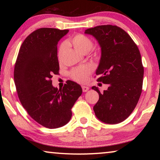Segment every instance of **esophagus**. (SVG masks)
<instances>
[{
	"label": "esophagus",
	"instance_id": "esophagus-1",
	"mask_svg": "<svg viewBox=\"0 0 160 160\" xmlns=\"http://www.w3.org/2000/svg\"><path fill=\"white\" fill-rule=\"evenodd\" d=\"M82 90L84 92H87L89 90V87H87V86H82Z\"/></svg>",
	"mask_w": 160,
	"mask_h": 160
}]
</instances>
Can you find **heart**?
I'll use <instances>...</instances> for the list:
<instances>
[{"label": "heart", "instance_id": "heart-1", "mask_svg": "<svg viewBox=\"0 0 160 160\" xmlns=\"http://www.w3.org/2000/svg\"><path fill=\"white\" fill-rule=\"evenodd\" d=\"M68 42L71 43L77 51L83 54H86L87 52H89L93 47L92 41L87 36L82 34L76 35V36L72 37L71 38H70ZM64 44H62L59 48V60H61V59H62L63 52H64ZM92 69L90 67L87 66V65H84V66H81L73 69L71 72V75L73 79L78 82L83 83L87 81L89 73H90Z\"/></svg>", "mask_w": 160, "mask_h": 160}]
</instances>
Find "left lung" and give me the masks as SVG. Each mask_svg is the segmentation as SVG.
Segmentation results:
<instances>
[{
    "label": "left lung",
    "instance_id": "obj_1",
    "mask_svg": "<svg viewBox=\"0 0 160 160\" xmlns=\"http://www.w3.org/2000/svg\"><path fill=\"white\" fill-rule=\"evenodd\" d=\"M84 33L92 35L101 48V57L96 74L98 82L108 84L99 94L93 107L95 116L106 124H118L131 114L142 92L144 70L140 51L131 37L116 25H100L89 28Z\"/></svg>",
    "mask_w": 160,
    "mask_h": 160
}]
</instances>
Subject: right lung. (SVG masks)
I'll return each instance as SVG.
<instances>
[{
	"label": "right lung",
	"mask_w": 160,
	"mask_h": 160,
	"mask_svg": "<svg viewBox=\"0 0 160 160\" xmlns=\"http://www.w3.org/2000/svg\"><path fill=\"white\" fill-rule=\"evenodd\" d=\"M68 30L43 28L23 41L14 66L17 95L32 119L49 129L58 128L71 119V108L82 93L77 83L68 81L62 89L52 86L53 74H58V41Z\"/></svg>",
	"instance_id": "1"
}]
</instances>
